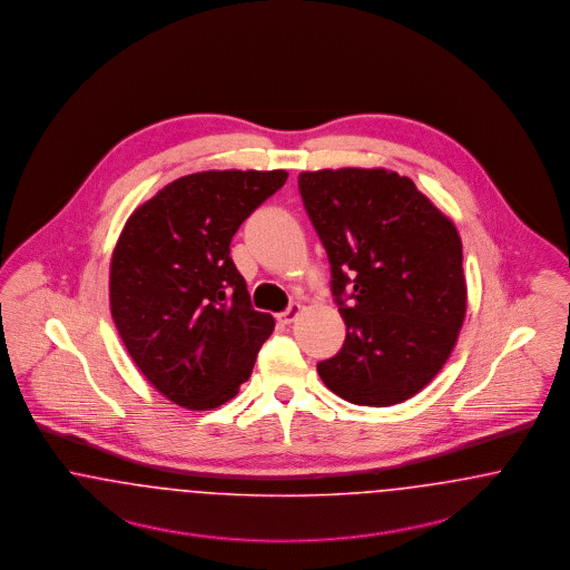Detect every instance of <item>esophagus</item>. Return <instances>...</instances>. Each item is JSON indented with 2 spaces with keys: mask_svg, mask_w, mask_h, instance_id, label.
<instances>
[{
  "mask_svg": "<svg viewBox=\"0 0 570 570\" xmlns=\"http://www.w3.org/2000/svg\"><path fill=\"white\" fill-rule=\"evenodd\" d=\"M299 311H302V308H299V304H292L287 311L278 313V315H276V320H278V323H283V325H289V323L296 322Z\"/></svg>",
  "mask_w": 570,
  "mask_h": 570,
  "instance_id": "34e87169",
  "label": "esophagus"
}]
</instances>
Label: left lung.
<instances>
[{
  "label": "left lung",
  "mask_w": 570,
  "mask_h": 570,
  "mask_svg": "<svg viewBox=\"0 0 570 570\" xmlns=\"http://www.w3.org/2000/svg\"><path fill=\"white\" fill-rule=\"evenodd\" d=\"M347 325L317 364L327 390L360 406H392L445 366L466 317L462 240L409 176L341 168L297 176Z\"/></svg>",
  "instance_id": "1"
}]
</instances>
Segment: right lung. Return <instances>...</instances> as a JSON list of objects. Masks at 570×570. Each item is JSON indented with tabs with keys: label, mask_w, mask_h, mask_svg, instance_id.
<instances>
[{
	"label": "right lung",
	"mask_w": 570,
	"mask_h": 570,
	"mask_svg": "<svg viewBox=\"0 0 570 570\" xmlns=\"http://www.w3.org/2000/svg\"><path fill=\"white\" fill-rule=\"evenodd\" d=\"M285 170L187 174L138 206L110 262V313L125 348L174 404L208 411L238 394L274 320L250 306L229 243Z\"/></svg>",
	"instance_id": "1"
}]
</instances>
